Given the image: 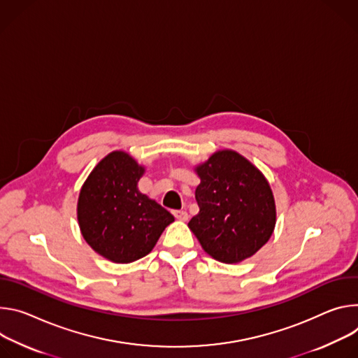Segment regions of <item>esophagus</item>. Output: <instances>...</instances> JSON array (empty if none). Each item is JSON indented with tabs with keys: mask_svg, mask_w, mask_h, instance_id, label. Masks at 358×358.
Instances as JSON below:
<instances>
[{
	"mask_svg": "<svg viewBox=\"0 0 358 358\" xmlns=\"http://www.w3.org/2000/svg\"><path fill=\"white\" fill-rule=\"evenodd\" d=\"M173 215H175V217H176L178 220H182V222H186L187 217H189V215H187L185 210H175Z\"/></svg>",
	"mask_w": 358,
	"mask_h": 358,
	"instance_id": "esophagus-1",
	"label": "esophagus"
}]
</instances>
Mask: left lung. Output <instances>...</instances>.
<instances>
[{"mask_svg":"<svg viewBox=\"0 0 358 358\" xmlns=\"http://www.w3.org/2000/svg\"><path fill=\"white\" fill-rule=\"evenodd\" d=\"M199 213L189 222L202 249L233 264L257 253L275 226V202L266 176L239 152L222 149L194 166Z\"/></svg>","mask_w":358,"mask_h":358,"instance_id":"left-lung-1","label":"left lung"}]
</instances>
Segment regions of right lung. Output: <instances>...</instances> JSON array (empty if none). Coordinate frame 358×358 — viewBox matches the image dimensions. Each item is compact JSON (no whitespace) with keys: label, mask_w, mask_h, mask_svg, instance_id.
Segmentation results:
<instances>
[{"label":"right lung","mask_w":358,"mask_h":358,"mask_svg":"<svg viewBox=\"0 0 358 358\" xmlns=\"http://www.w3.org/2000/svg\"><path fill=\"white\" fill-rule=\"evenodd\" d=\"M145 166L113 150L96 164L79 190L76 217L85 242L112 263L149 255L175 217L138 189Z\"/></svg>","instance_id":"add662e5"}]
</instances>
